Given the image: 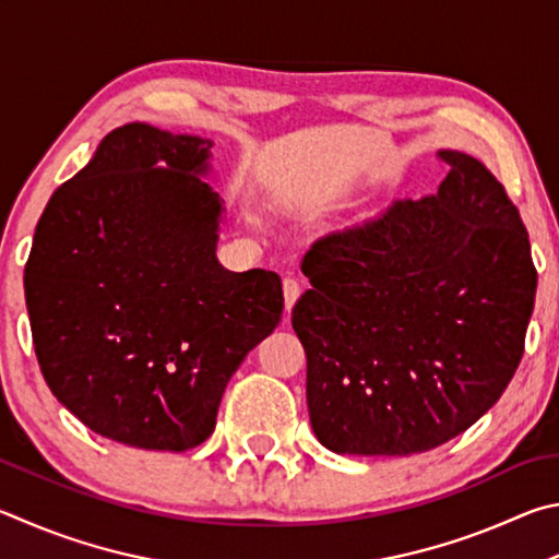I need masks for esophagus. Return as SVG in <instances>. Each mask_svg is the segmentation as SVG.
<instances>
[{"mask_svg":"<svg viewBox=\"0 0 559 559\" xmlns=\"http://www.w3.org/2000/svg\"><path fill=\"white\" fill-rule=\"evenodd\" d=\"M282 289H285V309L292 311V307L297 305V299L301 295V285L295 277H285V282H282Z\"/></svg>","mask_w":559,"mask_h":559,"instance_id":"esophagus-1","label":"esophagus"}]
</instances>
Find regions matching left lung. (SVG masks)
Returning <instances> with one entry per match:
<instances>
[{
	"instance_id": "1",
	"label": "left lung",
	"mask_w": 559,
	"mask_h": 559,
	"mask_svg": "<svg viewBox=\"0 0 559 559\" xmlns=\"http://www.w3.org/2000/svg\"><path fill=\"white\" fill-rule=\"evenodd\" d=\"M437 193L319 238L292 309L307 405L338 454L409 456L466 432L523 358L537 270L503 183L439 152Z\"/></svg>"
}]
</instances>
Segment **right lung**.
<instances>
[{"label":"right lung","mask_w":559,"mask_h":559,"mask_svg":"<svg viewBox=\"0 0 559 559\" xmlns=\"http://www.w3.org/2000/svg\"><path fill=\"white\" fill-rule=\"evenodd\" d=\"M211 140L117 127L53 191L24 267L51 393L115 442L186 452L213 435L242 358L280 324L282 280L215 260Z\"/></svg>","instance_id":"obj_1"}]
</instances>
